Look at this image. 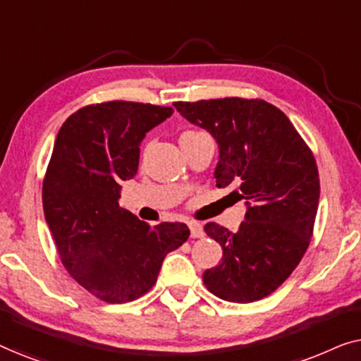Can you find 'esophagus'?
<instances>
[{"mask_svg": "<svg viewBox=\"0 0 361 361\" xmlns=\"http://www.w3.org/2000/svg\"><path fill=\"white\" fill-rule=\"evenodd\" d=\"M189 228H190V236L192 238H202L204 236V226L200 224H197V221H190L189 224Z\"/></svg>", "mask_w": 361, "mask_h": 361, "instance_id": "1", "label": "esophagus"}]
</instances>
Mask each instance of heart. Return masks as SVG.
Listing matches in <instances>:
<instances>
[{"mask_svg":"<svg viewBox=\"0 0 361 361\" xmlns=\"http://www.w3.org/2000/svg\"><path fill=\"white\" fill-rule=\"evenodd\" d=\"M202 135H205V133H202V131H194V130H189V131H184L180 135V142H185V141H189V140H194V137H197V136H202Z\"/></svg>","mask_w":361,"mask_h":361,"instance_id":"obj_1","label":"heart"}]
</instances>
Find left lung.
<instances>
[{
  "label": "left lung",
  "mask_w": 361,
  "mask_h": 361,
  "mask_svg": "<svg viewBox=\"0 0 361 361\" xmlns=\"http://www.w3.org/2000/svg\"><path fill=\"white\" fill-rule=\"evenodd\" d=\"M176 110L219 142L216 187L236 185L246 200L235 231L215 221L205 233L224 250L204 284L228 302H255L274 293L309 248L320 182L314 154L279 108L259 98L176 102Z\"/></svg>",
  "instance_id": "left-lung-1"
}]
</instances>
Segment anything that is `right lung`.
<instances>
[{"mask_svg": "<svg viewBox=\"0 0 361 361\" xmlns=\"http://www.w3.org/2000/svg\"><path fill=\"white\" fill-rule=\"evenodd\" d=\"M172 113L151 103H97L68 116L54 142L44 215L68 274L105 302L146 294L166 255L190 235L185 224L151 226L118 204L121 180L137 172L146 133Z\"/></svg>", "mask_w": 361, "mask_h": 361, "instance_id": "1", "label": "right lung"}]
</instances>
